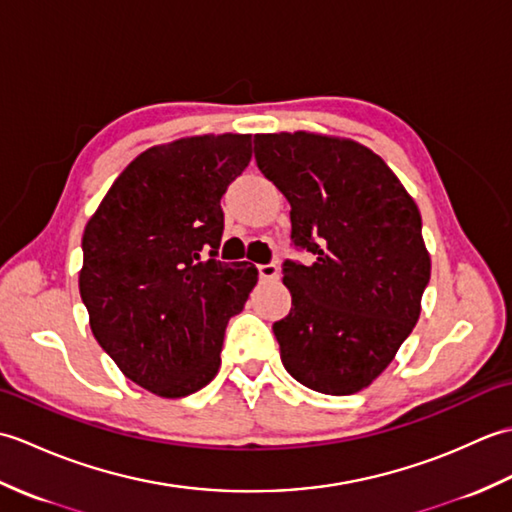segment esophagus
<instances>
[{"label": "esophagus", "mask_w": 512, "mask_h": 512, "mask_svg": "<svg viewBox=\"0 0 512 512\" xmlns=\"http://www.w3.org/2000/svg\"><path fill=\"white\" fill-rule=\"evenodd\" d=\"M259 277L264 281H273L279 277V268L275 264H262L259 266Z\"/></svg>", "instance_id": "34e87169"}]
</instances>
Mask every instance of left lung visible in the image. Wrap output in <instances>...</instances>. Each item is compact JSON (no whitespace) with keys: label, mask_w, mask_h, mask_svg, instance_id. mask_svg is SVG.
<instances>
[{"label":"left lung","mask_w":512,"mask_h":512,"mask_svg":"<svg viewBox=\"0 0 512 512\" xmlns=\"http://www.w3.org/2000/svg\"><path fill=\"white\" fill-rule=\"evenodd\" d=\"M255 158L290 202L292 239L314 255L284 264L292 310L273 325L286 372L350 396L394 361L422 310L431 255L418 204L385 160L352 138L255 136Z\"/></svg>","instance_id":"8db88e82"}]
</instances>
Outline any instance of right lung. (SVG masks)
I'll return each instance as SVG.
<instances>
[{
    "instance_id": "add662e5",
    "label": "right lung",
    "mask_w": 512,
    "mask_h": 512,
    "mask_svg": "<svg viewBox=\"0 0 512 512\" xmlns=\"http://www.w3.org/2000/svg\"><path fill=\"white\" fill-rule=\"evenodd\" d=\"M250 158V134L149 147L85 224L79 290L94 339L129 380L160 398L211 383L226 323L257 284L255 266L215 259L220 200Z\"/></svg>"
}]
</instances>
